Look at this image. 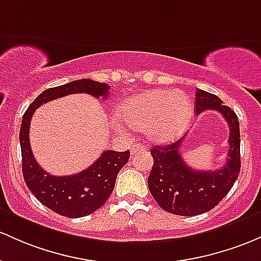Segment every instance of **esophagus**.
<instances>
[{
    "label": "esophagus",
    "instance_id": "1",
    "mask_svg": "<svg viewBox=\"0 0 261 261\" xmlns=\"http://www.w3.org/2000/svg\"><path fill=\"white\" fill-rule=\"evenodd\" d=\"M146 150H147V148H146V146H141L139 144L133 145V146H131V154L140 153V152H142V151H146Z\"/></svg>",
    "mask_w": 261,
    "mask_h": 261
}]
</instances>
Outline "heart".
<instances>
[{
	"mask_svg": "<svg viewBox=\"0 0 261 261\" xmlns=\"http://www.w3.org/2000/svg\"><path fill=\"white\" fill-rule=\"evenodd\" d=\"M192 102L181 90L153 89L124 100L117 107V115L125 124L142 128L153 141L176 139L190 122Z\"/></svg>",
	"mask_w": 261,
	"mask_h": 261,
	"instance_id": "b5f03b06",
	"label": "heart"
}]
</instances>
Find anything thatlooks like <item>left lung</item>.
I'll list each match as a JSON object with an SVG mask.
<instances>
[{"label":"left lung","mask_w":261,"mask_h":261,"mask_svg":"<svg viewBox=\"0 0 261 261\" xmlns=\"http://www.w3.org/2000/svg\"><path fill=\"white\" fill-rule=\"evenodd\" d=\"M217 110L229 126L228 159L216 171L191 168L181 154L183 139L151 150L153 166L147 183L162 210L177 216L192 217L213 210L236 183L240 172V131L237 114L214 94L197 89L196 114Z\"/></svg>","instance_id":"left-lung-1"}]
</instances>
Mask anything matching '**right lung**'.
I'll return each instance as SVG.
<instances>
[{"instance_id": "obj_1", "label": "right lung", "mask_w": 261, "mask_h": 261, "mask_svg": "<svg viewBox=\"0 0 261 261\" xmlns=\"http://www.w3.org/2000/svg\"><path fill=\"white\" fill-rule=\"evenodd\" d=\"M109 90L110 85L91 79L74 80L49 88L34 99L22 119L19 144L25 185L43 205L63 217L82 218L101 208L113 193L117 173L127 163L130 151H104L93 165L82 172L71 176H51L34 160L30 145L31 119L37 108L54 99L79 93L107 99Z\"/></svg>"}]
</instances>
